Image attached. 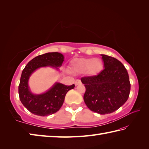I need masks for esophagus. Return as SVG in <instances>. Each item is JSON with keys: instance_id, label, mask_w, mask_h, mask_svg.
Here are the masks:
<instances>
[{"instance_id": "1", "label": "esophagus", "mask_w": 149, "mask_h": 149, "mask_svg": "<svg viewBox=\"0 0 149 149\" xmlns=\"http://www.w3.org/2000/svg\"><path fill=\"white\" fill-rule=\"evenodd\" d=\"M81 84V81L79 79H77L76 81H75V86H77V85Z\"/></svg>"}]
</instances>
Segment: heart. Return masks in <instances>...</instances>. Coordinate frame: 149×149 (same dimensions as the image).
<instances>
[{"label":"heart","instance_id":"b5f03b06","mask_svg":"<svg viewBox=\"0 0 149 149\" xmlns=\"http://www.w3.org/2000/svg\"><path fill=\"white\" fill-rule=\"evenodd\" d=\"M103 63L99 58H79L72 62V68L77 72H84L89 76H95L101 72Z\"/></svg>","mask_w":149,"mask_h":149}]
</instances>
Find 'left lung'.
Instances as JSON below:
<instances>
[{
	"label": "left lung",
	"mask_w": 149,
	"mask_h": 149,
	"mask_svg": "<svg viewBox=\"0 0 149 149\" xmlns=\"http://www.w3.org/2000/svg\"><path fill=\"white\" fill-rule=\"evenodd\" d=\"M104 69L97 75L81 78L86 91L84 100L91 111L100 115L111 113L127 100L131 84L127 70L115 58L101 54Z\"/></svg>",
	"instance_id": "8db88e82"
}]
</instances>
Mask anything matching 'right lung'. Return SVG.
I'll return each mask as SVG.
<instances>
[{
    "label": "right lung",
    "mask_w": 149,
    "mask_h": 149,
    "mask_svg": "<svg viewBox=\"0 0 149 149\" xmlns=\"http://www.w3.org/2000/svg\"><path fill=\"white\" fill-rule=\"evenodd\" d=\"M64 56L59 52H48L36 56L27 63L22 71L18 94L22 104L34 115L45 116L59 110L66 93L74 89V84L66 86L55 83L49 90L41 94H34L29 86V79L34 72L42 67L51 66L59 70L64 61Z\"/></svg>",
    "instance_id": "add662e5"
}]
</instances>
